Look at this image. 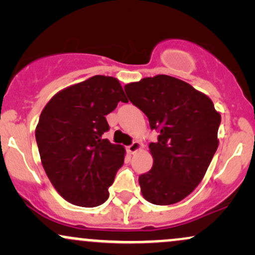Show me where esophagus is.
<instances>
[{"label":"esophagus","mask_w":255,"mask_h":255,"mask_svg":"<svg viewBox=\"0 0 255 255\" xmlns=\"http://www.w3.org/2000/svg\"><path fill=\"white\" fill-rule=\"evenodd\" d=\"M141 147H142L141 142L137 141V140H135V141H133V144L128 146V147H127V151H128V153L134 154V153H135V152L139 151L140 148H141Z\"/></svg>","instance_id":"1"}]
</instances>
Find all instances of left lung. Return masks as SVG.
<instances>
[{"mask_svg":"<svg viewBox=\"0 0 255 255\" xmlns=\"http://www.w3.org/2000/svg\"><path fill=\"white\" fill-rule=\"evenodd\" d=\"M129 101L159 131L148 148L150 171L139 176L141 194L154 205L176 204L201 182L217 150L221 114L186 81L159 74L125 86Z\"/></svg>","mask_w":255,"mask_h":255,"instance_id":"obj_1","label":"left lung"}]
</instances>
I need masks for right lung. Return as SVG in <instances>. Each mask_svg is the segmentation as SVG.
I'll return each mask as SVG.
<instances>
[{"label": "right lung", "mask_w": 255, "mask_h": 255, "mask_svg": "<svg viewBox=\"0 0 255 255\" xmlns=\"http://www.w3.org/2000/svg\"><path fill=\"white\" fill-rule=\"evenodd\" d=\"M119 102L128 99L118 79L95 75L58 91L42 110L36 127L40 160L68 203L95 207L109 198L126 150L102 135L109 129L105 116Z\"/></svg>", "instance_id": "add662e5"}]
</instances>
